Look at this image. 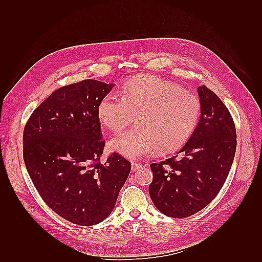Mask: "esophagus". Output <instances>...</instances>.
<instances>
[{
	"label": "esophagus",
	"mask_w": 262,
	"mask_h": 262,
	"mask_svg": "<svg viewBox=\"0 0 262 262\" xmlns=\"http://www.w3.org/2000/svg\"><path fill=\"white\" fill-rule=\"evenodd\" d=\"M142 168V164L141 163H137V162H132V171H137Z\"/></svg>",
	"instance_id": "34e87169"
}]
</instances>
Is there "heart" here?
Returning a JSON list of instances; mask_svg holds the SVG:
<instances>
[{
  "label": "heart",
  "mask_w": 262,
  "mask_h": 262,
  "mask_svg": "<svg viewBox=\"0 0 262 262\" xmlns=\"http://www.w3.org/2000/svg\"><path fill=\"white\" fill-rule=\"evenodd\" d=\"M136 115L135 128L109 142L111 151L138 159L157 151H177L190 140L202 115V102L191 92L154 75H140L124 83L120 99L107 94L97 107L99 121L120 132Z\"/></svg>",
  "instance_id": "1"
}]
</instances>
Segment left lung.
I'll list each match as a JSON object with an SVG mask.
<instances>
[{
    "label": "left lung",
    "instance_id": "obj_1",
    "mask_svg": "<svg viewBox=\"0 0 262 262\" xmlns=\"http://www.w3.org/2000/svg\"><path fill=\"white\" fill-rule=\"evenodd\" d=\"M202 115L177 155L152 163L148 192L161 213L186 219L198 213L223 187L234 160L236 130L226 105L207 86L198 88Z\"/></svg>",
    "mask_w": 262,
    "mask_h": 262
}]
</instances>
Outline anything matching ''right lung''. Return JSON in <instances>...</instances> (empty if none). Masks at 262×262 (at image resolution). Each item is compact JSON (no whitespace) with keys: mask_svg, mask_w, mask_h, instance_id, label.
<instances>
[{"mask_svg":"<svg viewBox=\"0 0 262 262\" xmlns=\"http://www.w3.org/2000/svg\"><path fill=\"white\" fill-rule=\"evenodd\" d=\"M114 85L89 79L59 88L25 126L28 173L48 207L73 224L107 219L130 172V162L118 153L100 161L104 141L97 107Z\"/></svg>","mask_w":262,"mask_h":262,"instance_id":"1","label":"right lung"}]
</instances>
